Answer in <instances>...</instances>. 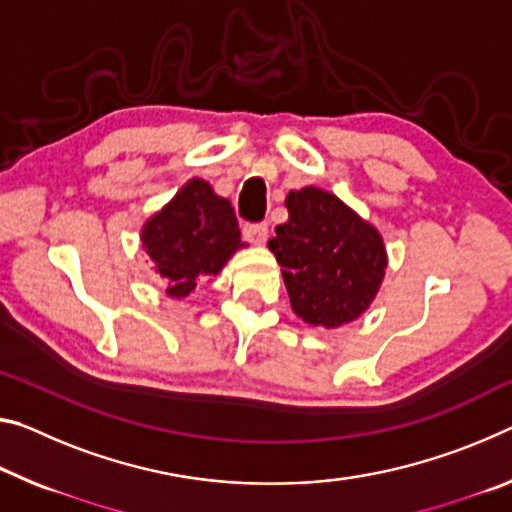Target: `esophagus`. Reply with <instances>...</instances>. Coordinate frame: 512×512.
<instances>
[{"mask_svg": "<svg viewBox=\"0 0 512 512\" xmlns=\"http://www.w3.org/2000/svg\"><path fill=\"white\" fill-rule=\"evenodd\" d=\"M266 237H269V225H266V223H246V225H243V239L255 243V246H262Z\"/></svg>", "mask_w": 512, "mask_h": 512, "instance_id": "esophagus-1", "label": "esophagus"}]
</instances>
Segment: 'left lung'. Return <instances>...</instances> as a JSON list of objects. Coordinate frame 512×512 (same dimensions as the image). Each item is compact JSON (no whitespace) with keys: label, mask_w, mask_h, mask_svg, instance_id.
Listing matches in <instances>:
<instances>
[{"label":"left lung","mask_w":512,"mask_h":512,"mask_svg":"<svg viewBox=\"0 0 512 512\" xmlns=\"http://www.w3.org/2000/svg\"><path fill=\"white\" fill-rule=\"evenodd\" d=\"M289 221L269 248L282 266L294 312L310 326L337 328L367 310L383 282L380 234L328 191L307 186L287 196Z\"/></svg>","instance_id":"left-lung-1"}]
</instances>
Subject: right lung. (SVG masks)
<instances>
[{"label":"right lung","instance_id":"right-lung-1","mask_svg":"<svg viewBox=\"0 0 512 512\" xmlns=\"http://www.w3.org/2000/svg\"><path fill=\"white\" fill-rule=\"evenodd\" d=\"M141 239L175 298L189 296L200 278L216 275L243 246L232 205L205 180L186 184L145 223Z\"/></svg>","mask_w":512,"mask_h":512}]
</instances>
